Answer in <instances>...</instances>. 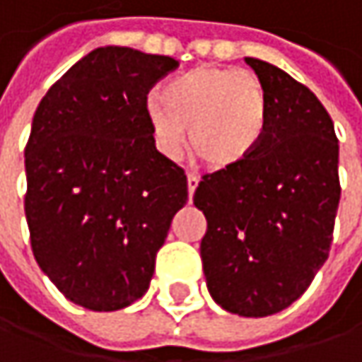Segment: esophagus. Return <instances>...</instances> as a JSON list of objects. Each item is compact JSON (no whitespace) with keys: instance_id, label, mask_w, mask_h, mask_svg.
Returning a JSON list of instances; mask_svg holds the SVG:
<instances>
[{"instance_id":"obj_1","label":"esophagus","mask_w":362,"mask_h":362,"mask_svg":"<svg viewBox=\"0 0 362 362\" xmlns=\"http://www.w3.org/2000/svg\"><path fill=\"white\" fill-rule=\"evenodd\" d=\"M199 176H194V174H188V194H190V199H192V194H194V190H197V186H199Z\"/></svg>"}]
</instances>
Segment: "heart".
<instances>
[{"instance_id": "obj_1", "label": "heart", "mask_w": 362, "mask_h": 362, "mask_svg": "<svg viewBox=\"0 0 362 362\" xmlns=\"http://www.w3.org/2000/svg\"><path fill=\"white\" fill-rule=\"evenodd\" d=\"M145 118L156 145L168 158H178L186 145L217 172L245 165L264 143L268 96L250 71L201 65L172 77L160 96L147 98Z\"/></svg>"}]
</instances>
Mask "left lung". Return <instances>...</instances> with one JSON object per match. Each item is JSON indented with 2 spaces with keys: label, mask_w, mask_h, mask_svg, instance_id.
Returning a JSON list of instances; mask_svg holds the SVG:
<instances>
[{
  "label": "left lung",
  "mask_w": 362,
  "mask_h": 362,
  "mask_svg": "<svg viewBox=\"0 0 362 362\" xmlns=\"http://www.w3.org/2000/svg\"><path fill=\"white\" fill-rule=\"evenodd\" d=\"M268 96L264 143L245 165L202 176L201 258L217 305L244 317L297 301L328 260L340 202L338 139L315 94L266 61L245 57Z\"/></svg>",
  "instance_id": "8db88e82"
}]
</instances>
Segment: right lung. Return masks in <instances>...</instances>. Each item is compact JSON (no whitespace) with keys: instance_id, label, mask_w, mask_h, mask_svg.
I'll list each match as a JSON object with an SVG mask.
<instances>
[{"instance_id":"1","label":"right lung","mask_w":362,"mask_h":362,"mask_svg":"<svg viewBox=\"0 0 362 362\" xmlns=\"http://www.w3.org/2000/svg\"><path fill=\"white\" fill-rule=\"evenodd\" d=\"M165 54L98 47L40 100L26 145V221L40 270L75 305L117 311L141 299L174 215L188 201L180 165L145 118Z\"/></svg>"}]
</instances>
